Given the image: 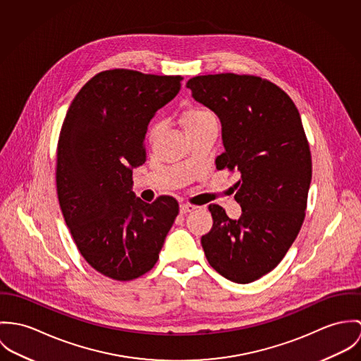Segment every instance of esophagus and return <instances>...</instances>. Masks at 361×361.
I'll list each match as a JSON object with an SVG mask.
<instances>
[{
  "label": "esophagus",
  "mask_w": 361,
  "mask_h": 361,
  "mask_svg": "<svg viewBox=\"0 0 361 361\" xmlns=\"http://www.w3.org/2000/svg\"><path fill=\"white\" fill-rule=\"evenodd\" d=\"M197 209V206H194V204H188V203H183V204H180V212L183 213V214H185V213H191V212H194Z\"/></svg>",
  "instance_id": "1"
}]
</instances>
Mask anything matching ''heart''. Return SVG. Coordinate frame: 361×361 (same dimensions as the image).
Wrapping results in <instances>:
<instances>
[{
    "label": "heart",
    "instance_id": "obj_1",
    "mask_svg": "<svg viewBox=\"0 0 361 361\" xmlns=\"http://www.w3.org/2000/svg\"><path fill=\"white\" fill-rule=\"evenodd\" d=\"M181 123L184 126V130L188 133H192L195 130H200L202 127L207 126V124H212V123H216V118L214 115L204 109V108H191L188 109L187 112L183 114L181 116ZM161 130V121H154L147 128V141L149 144H152L157 137L159 135Z\"/></svg>",
    "mask_w": 361,
    "mask_h": 361
}]
</instances>
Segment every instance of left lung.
I'll use <instances>...</instances> for the list:
<instances>
[{"label": "left lung", "mask_w": 361, "mask_h": 361, "mask_svg": "<svg viewBox=\"0 0 361 361\" xmlns=\"http://www.w3.org/2000/svg\"><path fill=\"white\" fill-rule=\"evenodd\" d=\"M187 87L221 123L217 170L240 174L234 197L240 219L209 204L213 227L200 243L217 273L249 283L279 266L305 220L312 155L302 119L285 91L257 76H197Z\"/></svg>", "instance_id": "1"}]
</instances>
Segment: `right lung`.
Here are the masks:
<instances>
[{
  "mask_svg": "<svg viewBox=\"0 0 361 361\" xmlns=\"http://www.w3.org/2000/svg\"><path fill=\"white\" fill-rule=\"evenodd\" d=\"M181 76L112 69L87 81L72 101L56 152V192L66 226L98 273L130 281L149 271L177 214L173 197L147 203L131 191L145 163V134Z\"/></svg>",
  "mask_w": 361,
  "mask_h": 361,
  "instance_id": "1",
  "label": "right lung"
}]
</instances>
